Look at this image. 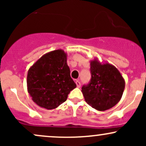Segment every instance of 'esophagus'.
<instances>
[{
  "label": "esophagus",
  "instance_id": "obj_1",
  "mask_svg": "<svg viewBox=\"0 0 146 146\" xmlns=\"http://www.w3.org/2000/svg\"><path fill=\"white\" fill-rule=\"evenodd\" d=\"M75 84H76L77 87H78V88H80V86H81V83L80 82L79 80H75Z\"/></svg>",
  "mask_w": 146,
  "mask_h": 146
}]
</instances>
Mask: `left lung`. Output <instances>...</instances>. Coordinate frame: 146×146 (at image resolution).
<instances>
[{
    "label": "left lung",
    "mask_w": 146,
    "mask_h": 146,
    "mask_svg": "<svg viewBox=\"0 0 146 146\" xmlns=\"http://www.w3.org/2000/svg\"><path fill=\"white\" fill-rule=\"evenodd\" d=\"M91 80L82 88L85 101L92 108L104 111L113 108L121 100L125 80L119 70L108 62L98 58L90 60Z\"/></svg>",
    "instance_id": "8db88e82"
}]
</instances>
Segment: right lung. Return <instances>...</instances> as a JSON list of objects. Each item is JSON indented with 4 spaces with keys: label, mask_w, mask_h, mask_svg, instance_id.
<instances>
[{
    "label": "right lung",
    "mask_w": 146,
    "mask_h": 146,
    "mask_svg": "<svg viewBox=\"0 0 146 146\" xmlns=\"http://www.w3.org/2000/svg\"><path fill=\"white\" fill-rule=\"evenodd\" d=\"M27 91L37 105L47 110L64 102L76 88L70 75L67 54L62 49L45 53L29 68Z\"/></svg>",
    "instance_id": "right-lung-1"
}]
</instances>
